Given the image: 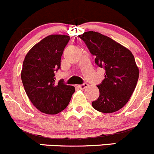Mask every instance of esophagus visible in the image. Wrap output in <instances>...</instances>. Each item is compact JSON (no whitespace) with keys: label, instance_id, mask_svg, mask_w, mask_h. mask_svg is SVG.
<instances>
[{"label":"esophagus","instance_id":"1","mask_svg":"<svg viewBox=\"0 0 154 154\" xmlns=\"http://www.w3.org/2000/svg\"><path fill=\"white\" fill-rule=\"evenodd\" d=\"M88 86V84L86 83V82H85V83H83L82 85H79V88H80V89L84 90V89H85V88H86Z\"/></svg>","mask_w":154,"mask_h":154}]
</instances>
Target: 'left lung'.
I'll return each mask as SVG.
<instances>
[{
  "instance_id": "1",
  "label": "left lung",
  "mask_w": 154,
  "mask_h": 154,
  "mask_svg": "<svg viewBox=\"0 0 154 154\" xmlns=\"http://www.w3.org/2000/svg\"><path fill=\"white\" fill-rule=\"evenodd\" d=\"M95 63L106 71L105 79L97 85L100 97L92 106L103 113H112L124 107L132 96L139 75L135 58L129 49L98 32L79 35Z\"/></svg>"
}]
</instances>
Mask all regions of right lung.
Here are the masks:
<instances>
[{"label":"right lung","instance_id":"obj_1","mask_svg":"<svg viewBox=\"0 0 154 154\" xmlns=\"http://www.w3.org/2000/svg\"><path fill=\"white\" fill-rule=\"evenodd\" d=\"M69 39L66 35H49L36 44L24 60L21 73L24 88L30 102L42 113L56 115L64 110L75 92V88L66 85L63 79L55 81Z\"/></svg>","mask_w":154,"mask_h":154}]
</instances>
